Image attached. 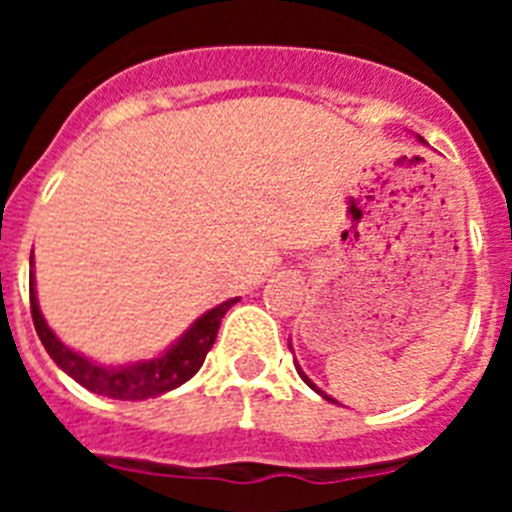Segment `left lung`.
I'll list each match as a JSON object with an SVG mask.
<instances>
[{
	"instance_id": "1",
	"label": "left lung",
	"mask_w": 512,
	"mask_h": 512,
	"mask_svg": "<svg viewBox=\"0 0 512 512\" xmlns=\"http://www.w3.org/2000/svg\"><path fill=\"white\" fill-rule=\"evenodd\" d=\"M297 372H300V366H297ZM300 377H302V379H305V384H307V387H310V390H315V392H318V395H323V397H325V400H328V402H336V400H333V397H328V395H325V392H323V390H320V387H315V384H312V382H310V379H307V374H302V372H300Z\"/></svg>"
}]
</instances>
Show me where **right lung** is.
Listing matches in <instances>:
<instances>
[{
	"instance_id": "obj_1",
	"label": "right lung",
	"mask_w": 512,
	"mask_h": 512,
	"mask_svg": "<svg viewBox=\"0 0 512 512\" xmlns=\"http://www.w3.org/2000/svg\"><path fill=\"white\" fill-rule=\"evenodd\" d=\"M30 266H33V256H30ZM235 302H238V297L205 312L202 318L194 320L192 328L169 351H164L156 359L135 361V364L125 366H104L94 364L87 356L76 354L58 341V336L48 328L43 312H40L38 297H35V277L30 271V312H33L35 330H38V338L48 356L81 387H87L89 392H97V395L112 397V400H148V397H158L182 387L205 364L207 351L217 338L220 320Z\"/></svg>"
}]
</instances>
